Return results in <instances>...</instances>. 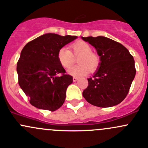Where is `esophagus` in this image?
Segmentation results:
<instances>
[{
	"instance_id": "34e87169",
	"label": "esophagus",
	"mask_w": 148,
	"mask_h": 148,
	"mask_svg": "<svg viewBox=\"0 0 148 148\" xmlns=\"http://www.w3.org/2000/svg\"><path fill=\"white\" fill-rule=\"evenodd\" d=\"M77 80H78V77H73V82H77Z\"/></svg>"
}]
</instances>
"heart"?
<instances>
[{"instance_id":"heart-1","label":"heart","mask_w":148,"mask_h":148,"mask_svg":"<svg viewBox=\"0 0 148 148\" xmlns=\"http://www.w3.org/2000/svg\"><path fill=\"white\" fill-rule=\"evenodd\" d=\"M70 48L71 52L66 48H61L57 53V59L63 68L69 69L75 62V57L78 58L77 62L79 65L72 67L68 71L73 76L86 75L89 71H95L100 64V57L95 52L92 51L90 44L83 41L73 43Z\"/></svg>"}]
</instances>
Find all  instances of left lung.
<instances>
[{
  "mask_svg": "<svg viewBox=\"0 0 148 148\" xmlns=\"http://www.w3.org/2000/svg\"><path fill=\"white\" fill-rule=\"evenodd\" d=\"M82 38L96 49L101 61L97 72L87 79L83 97L99 107L120 104L127 95L136 74L133 56L122 44L107 37Z\"/></svg>",
  "mask_w": 148,
  "mask_h": 148,
  "instance_id": "obj_1",
  "label": "left lung"
}]
</instances>
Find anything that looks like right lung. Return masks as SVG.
<instances>
[{
	"label": "right lung",
	"mask_w": 148,
	"mask_h": 148,
	"mask_svg": "<svg viewBox=\"0 0 148 148\" xmlns=\"http://www.w3.org/2000/svg\"><path fill=\"white\" fill-rule=\"evenodd\" d=\"M77 38L49 33L31 41L22 49L17 62L18 84L33 106L53 112L64 104L73 77L66 74L57 53ZM58 73L62 75L57 77Z\"/></svg>",
	"instance_id": "1"
}]
</instances>
